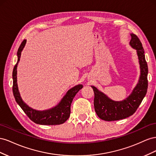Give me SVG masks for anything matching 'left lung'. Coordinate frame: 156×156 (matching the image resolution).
Here are the masks:
<instances>
[{
	"mask_svg": "<svg viewBox=\"0 0 156 156\" xmlns=\"http://www.w3.org/2000/svg\"><path fill=\"white\" fill-rule=\"evenodd\" d=\"M129 45L136 51L140 65V76L136 86L125 99L116 101L111 99L103 92L91 86L94 91V107L97 115L105 121H115L131 116L140 105L148 89V65L142 43L135 34H131Z\"/></svg>",
	"mask_w": 156,
	"mask_h": 156,
	"instance_id": "left-lung-1",
	"label": "left lung"
}]
</instances>
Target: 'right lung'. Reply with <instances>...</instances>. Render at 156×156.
<instances>
[{"label":"right lung","mask_w":156,"mask_h":156,"mask_svg":"<svg viewBox=\"0 0 156 156\" xmlns=\"http://www.w3.org/2000/svg\"><path fill=\"white\" fill-rule=\"evenodd\" d=\"M26 42L27 41L24 40L21 44L18 50H17V61L14 66V70H13L12 90L15 99L17 103L20 105L21 109L24 111V112L27 115L30 119L32 120L35 123L47 126L60 125V124L65 123L69 119L70 114L71 103H72L75 95L83 87V86L82 84H78V85L70 89L66 93L64 97L62 98L59 103L50 109L38 110L29 106L21 97L17 83V65L20 62L21 52L23 50Z\"/></svg>","instance_id":"1"}]
</instances>
